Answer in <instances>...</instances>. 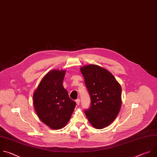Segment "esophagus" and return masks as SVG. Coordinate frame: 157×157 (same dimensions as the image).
Masks as SVG:
<instances>
[{
	"mask_svg": "<svg viewBox=\"0 0 157 157\" xmlns=\"http://www.w3.org/2000/svg\"><path fill=\"white\" fill-rule=\"evenodd\" d=\"M75 102H76V103H77V105H80V99H79V98L77 99V100H75Z\"/></svg>",
	"mask_w": 157,
	"mask_h": 157,
	"instance_id": "esophagus-1",
	"label": "esophagus"
}]
</instances>
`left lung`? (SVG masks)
I'll return each mask as SVG.
<instances>
[{
  "mask_svg": "<svg viewBox=\"0 0 157 157\" xmlns=\"http://www.w3.org/2000/svg\"><path fill=\"white\" fill-rule=\"evenodd\" d=\"M91 103L85 109L92 126L103 129L112 123L121 106V86L111 73L97 65L81 67Z\"/></svg>",
  "mask_w": 157,
  "mask_h": 157,
  "instance_id": "left-lung-1",
  "label": "left lung"
}]
</instances>
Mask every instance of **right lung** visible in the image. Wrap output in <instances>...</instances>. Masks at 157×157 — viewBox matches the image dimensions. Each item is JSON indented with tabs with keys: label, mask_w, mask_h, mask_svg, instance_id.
Masks as SVG:
<instances>
[{
	"label": "right lung",
	"mask_w": 157,
	"mask_h": 157,
	"mask_svg": "<svg viewBox=\"0 0 157 157\" xmlns=\"http://www.w3.org/2000/svg\"><path fill=\"white\" fill-rule=\"evenodd\" d=\"M66 71L53 70L41 80L33 94V105L41 121L51 129L64 127L71 119L76 103L63 86Z\"/></svg>",
	"instance_id": "add662e5"
}]
</instances>
